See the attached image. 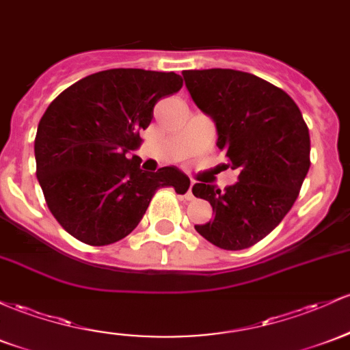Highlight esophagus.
Wrapping results in <instances>:
<instances>
[{"instance_id": "1", "label": "esophagus", "mask_w": 350, "mask_h": 350, "mask_svg": "<svg viewBox=\"0 0 350 350\" xmlns=\"http://www.w3.org/2000/svg\"><path fill=\"white\" fill-rule=\"evenodd\" d=\"M193 181H191V184H189V189H187V193H186V199L187 201H193L194 199V194H193Z\"/></svg>"}]
</instances>
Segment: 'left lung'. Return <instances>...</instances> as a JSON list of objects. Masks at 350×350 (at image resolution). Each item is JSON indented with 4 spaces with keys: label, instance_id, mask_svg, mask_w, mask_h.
I'll return each mask as SVG.
<instances>
[{
    "label": "left lung",
    "instance_id": "8db88e82",
    "mask_svg": "<svg viewBox=\"0 0 350 350\" xmlns=\"http://www.w3.org/2000/svg\"><path fill=\"white\" fill-rule=\"evenodd\" d=\"M201 111L216 122L217 148L239 176L216 189L196 183L214 219L196 231L226 251L247 249L267 236L297 199L310 166V137L301 109L286 91L236 69L183 71Z\"/></svg>",
    "mask_w": 350,
    "mask_h": 350
}]
</instances>
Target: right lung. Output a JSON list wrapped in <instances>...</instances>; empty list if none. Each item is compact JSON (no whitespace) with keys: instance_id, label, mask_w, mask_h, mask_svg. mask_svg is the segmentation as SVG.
Instances as JSON below:
<instances>
[{"instance_id":"add662e5","label":"right lung","mask_w":350,"mask_h":350,"mask_svg":"<svg viewBox=\"0 0 350 350\" xmlns=\"http://www.w3.org/2000/svg\"><path fill=\"white\" fill-rule=\"evenodd\" d=\"M176 72L118 68L94 72L64 90L38 124L36 176L46 204L66 232L107 245L134 231L159 187L189 189L174 166L146 172L129 151L161 98L178 93Z\"/></svg>"}]
</instances>
